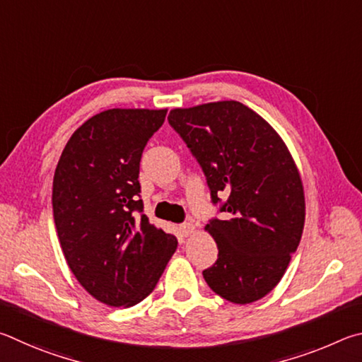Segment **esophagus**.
Masks as SVG:
<instances>
[{
	"label": "esophagus",
	"mask_w": 362,
	"mask_h": 362,
	"mask_svg": "<svg viewBox=\"0 0 362 362\" xmlns=\"http://www.w3.org/2000/svg\"><path fill=\"white\" fill-rule=\"evenodd\" d=\"M181 232L185 233L186 237H189V235H192V233L195 232V226H194V223L192 221H189V223H185V224H181Z\"/></svg>",
	"instance_id": "1"
}]
</instances>
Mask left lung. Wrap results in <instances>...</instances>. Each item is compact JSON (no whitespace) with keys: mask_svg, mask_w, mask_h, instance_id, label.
Here are the masks:
<instances>
[{"mask_svg":"<svg viewBox=\"0 0 362 362\" xmlns=\"http://www.w3.org/2000/svg\"><path fill=\"white\" fill-rule=\"evenodd\" d=\"M168 122L206 176L213 204L227 197L205 230L219 255L204 278L223 299L256 302L274 289L305 223L300 173L281 136L240 101L175 107Z\"/></svg>","mask_w":362,"mask_h":362,"instance_id":"1","label":"left lung"}]
</instances>
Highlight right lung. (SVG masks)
<instances>
[{
	"label": "right lung",
	"mask_w": 362,
	"mask_h": 362,
	"mask_svg": "<svg viewBox=\"0 0 362 362\" xmlns=\"http://www.w3.org/2000/svg\"><path fill=\"white\" fill-rule=\"evenodd\" d=\"M167 110H106L86 120L63 149L52 210L63 256L88 294L133 307L154 291L177 240L143 214L139 160Z\"/></svg>",
	"instance_id": "right-lung-1"
}]
</instances>
